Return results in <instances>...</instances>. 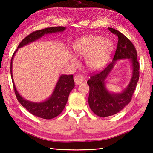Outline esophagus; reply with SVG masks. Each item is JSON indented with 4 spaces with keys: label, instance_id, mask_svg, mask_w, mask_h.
<instances>
[{
    "label": "esophagus",
    "instance_id": "esophagus-1",
    "mask_svg": "<svg viewBox=\"0 0 153 153\" xmlns=\"http://www.w3.org/2000/svg\"><path fill=\"white\" fill-rule=\"evenodd\" d=\"M74 79L75 83H76V85H79V84H81L83 82V76H80V75H77V76H75Z\"/></svg>",
    "mask_w": 153,
    "mask_h": 153
}]
</instances>
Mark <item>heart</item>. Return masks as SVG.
Here are the masks:
<instances>
[{"mask_svg":"<svg viewBox=\"0 0 153 153\" xmlns=\"http://www.w3.org/2000/svg\"><path fill=\"white\" fill-rule=\"evenodd\" d=\"M74 50L77 56L85 57L87 66L91 70L102 68L108 62L112 53L113 45L102 37L91 36L80 38L74 45ZM71 63L76 64L77 59L70 58Z\"/></svg>","mask_w":153,"mask_h":153,"instance_id":"1","label":"heart"}]
</instances>
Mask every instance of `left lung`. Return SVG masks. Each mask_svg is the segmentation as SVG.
Listing matches in <instances>:
<instances>
[{
	"instance_id": "left-lung-1",
	"label": "left lung",
	"mask_w": 153,
	"mask_h": 153,
	"mask_svg": "<svg viewBox=\"0 0 153 153\" xmlns=\"http://www.w3.org/2000/svg\"><path fill=\"white\" fill-rule=\"evenodd\" d=\"M108 29L118 37L114 56L112 62L101 71L93 74L87 82L89 86V107L96 115L100 117L116 114L128 105L131 101L139 78V64L134 45L118 30L111 27ZM122 59H129L131 61L132 68V78L128 87L122 92L111 93L106 89L105 79L116 61Z\"/></svg>"
}]
</instances>
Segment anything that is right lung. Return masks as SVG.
<instances>
[{
  "instance_id": "add662e5",
  "label": "right lung",
  "mask_w": 153,
  "mask_h": 153,
  "mask_svg": "<svg viewBox=\"0 0 153 153\" xmlns=\"http://www.w3.org/2000/svg\"><path fill=\"white\" fill-rule=\"evenodd\" d=\"M65 30H66L65 27L60 26L48 27L43 29V30L34 31L28 35L21 41V43L18 45V48L38 40L45 35L59 33V32L64 31ZM18 49H16L13 54L10 63V73L16 98L19 102L33 115L47 120L55 118L62 112L67 103L70 93L75 86L73 75H61L54 87L53 93L47 100L41 102L30 101V100L24 99L19 95L16 88L14 79H13L12 61Z\"/></svg>"
}]
</instances>
